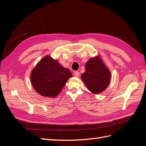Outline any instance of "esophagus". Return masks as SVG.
<instances>
[{
  "label": "esophagus",
  "mask_w": 146,
  "mask_h": 146,
  "mask_svg": "<svg viewBox=\"0 0 146 146\" xmlns=\"http://www.w3.org/2000/svg\"><path fill=\"white\" fill-rule=\"evenodd\" d=\"M74 75L75 77H78L79 76H80V72H78V71H75L74 72Z\"/></svg>",
  "instance_id": "34e87169"
}]
</instances>
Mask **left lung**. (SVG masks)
Instances as JSON below:
<instances>
[{
  "mask_svg": "<svg viewBox=\"0 0 146 146\" xmlns=\"http://www.w3.org/2000/svg\"><path fill=\"white\" fill-rule=\"evenodd\" d=\"M84 83L92 93L99 94L106 90L111 80V73L100 56L90 58L81 76Z\"/></svg>",
  "mask_w": 146,
  "mask_h": 146,
  "instance_id": "1",
  "label": "left lung"
}]
</instances>
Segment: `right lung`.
<instances>
[{"mask_svg":"<svg viewBox=\"0 0 146 146\" xmlns=\"http://www.w3.org/2000/svg\"><path fill=\"white\" fill-rule=\"evenodd\" d=\"M72 73L63 68L58 61L49 56L42 58L33 69L30 79L35 90L39 94L55 98L59 94Z\"/></svg>","mask_w":146,"mask_h":146,"instance_id":"obj_1","label":"right lung"}]
</instances>
